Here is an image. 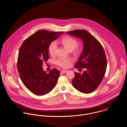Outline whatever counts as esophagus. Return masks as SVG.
<instances>
[{
  "label": "esophagus",
  "mask_w": 127,
  "mask_h": 127,
  "mask_svg": "<svg viewBox=\"0 0 127 127\" xmlns=\"http://www.w3.org/2000/svg\"><path fill=\"white\" fill-rule=\"evenodd\" d=\"M67 71H68L66 70H62V71H61V73H63V74H64V73H65L67 72Z\"/></svg>",
  "instance_id": "esophagus-1"
}]
</instances>
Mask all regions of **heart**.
<instances>
[{"label":"heart","instance_id":"b5f03b06","mask_svg":"<svg viewBox=\"0 0 127 127\" xmlns=\"http://www.w3.org/2000/svg\"><path fill=\"white\" fill-rule=\"evenodd\" d=\"M61 43L69 51H74V54H78V50L75 49L79 45L78 42L69 36L64 37L61 40ZM57 48V44L56 41L52 42L49 46V52L51 56H54L56 53ZM75 50H74V49ZM71 62V60L69 59H65L63 58H59L55 62L56 65L62 68H67L68 67L69 64Z\"/></svg>","mask_w":127,"mask_h":127}]
</instances>
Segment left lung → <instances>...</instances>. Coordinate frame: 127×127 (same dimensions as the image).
I'll list each match as a JSON object with an SVG mask.
<instances>
[{
  "label": "left lung",
  "mask_w": 127,
  "mask_h": 127,
  "mask_svg": "<svg viewBox=\"0 0 127 127\" xmlns=\"http://www.w3.org/2000/svg\"><path fill=\"white\" fill-rule=\"evenodd\" d=\"M67 34L80 37L84 42L81 55L75 65L76 68H85L82 74L75 72L73 87L84 93L95 91L101 83L107 69V58L100 42L85 30H76Z\"/></svg>",
  "instance_id": "obj_1"
}]
</instances>
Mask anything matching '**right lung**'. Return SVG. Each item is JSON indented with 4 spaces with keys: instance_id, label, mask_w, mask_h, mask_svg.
I'll return each mask as SVG.
<instances>
[{
    "instance_id": "add662e5",
    "label": "right lung",
    "mask_w": 127,
    "mask_h": 127,
    "mask_svg": "<svg viewBox=\"0 0 127 127\" xmlns=\"http://www.w3.org/2000/svg\"><path fill=\"white\" fill-rule=\"evenodd\" d=\"M63 33L38 30L26 38L20 47L17 63L19 76L26 88L36 95L46 94L56 85L59 70L54 68L46 73L42 65L49 58L51 42Z\"/></svg>"
}]
</instances>
